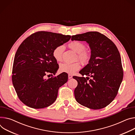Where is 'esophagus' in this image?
Segmentation results:
<instances>
[{"label":"esophagus","instance_id":"esophagus-1","mask_svg":"<svg viewBox=\"0 0 135 135\" xmlns=\"http://www.w3.org/2000/svg\"><path fill=\"white\" fill-rule=\"evenodd\" d=\"M73 78V75H71V74H69L68 75V79H71Z\"/></svg>","mask_w":135,"mask_h":135}]
</instances>
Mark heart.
<instances>
[{
	"mask_svg": "<svg viewBox=\"0 0 135 135\" xmlns=\"http://www.w3.org/2000/svg\"><path fill=\"white\" fill-rule=\"evenodd\" d=\"M68 47L78 53L77 59L81 62L83 63L88 62L90 58V55L89 53L85 50V45L78 41H73L68 44ZM64 50V47L62 45L56 46L53 51V56L57 61H60L62 59V54ZM81 65L79 62L73 64L63 63L60 65V70L61 72L67 73L68 74H73L76 71L79 70Z\"/></svg>",
	"mask_w": 135,
	"mask_h": 135,
	"instance_id": "heart-1",
	"label": "heart"
}]
</instances>
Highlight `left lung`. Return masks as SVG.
Masks as SVG:
<instances>
[{
  "instance_id": "left-lung-1",
  "label": "left lung",
  "mask_w": 135,
  "mask_h": 135,
  "mask_svg": "<svg viewBox=\"0 0 135 135\" xmlns=\"http://www.w3.org/2000/svg\"><path fill=\"white\" fill-rule=\"evenodd\" d=\"M71 39L85 41L91 50L89 64L79 72L87 77L73 76L78 81L75 99L90 109L103 108L114 100L123 78L118 49L111 40L98 32L73 35Z\"/></svg>"
}]
</instances>
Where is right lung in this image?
<instances>
[{"label": "right lung", "mask_w": 135, "mask_h": 135, "mask_svg": "<svg viewBox=\"0 0 135 135\" xmlns=\"http://www.w3.org/2000/svg\"><path fill=\"white\" fill-rule=\"evenodd\" d=\"M70 35L39 31L31 34L19 46L12 68V80L19 100L27 106L41 109L56 100L58 90L68 81V74L55 75L59 68L53 51L68 41ZM49 78V77H48Z\"/></svg>", "instance_id": "1"}]
</instances>
